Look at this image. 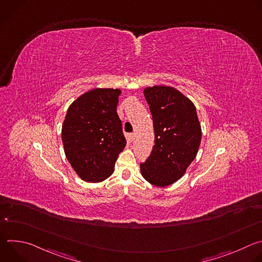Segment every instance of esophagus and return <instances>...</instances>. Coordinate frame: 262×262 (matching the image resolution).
Here are the masks:
<instances>
[{
    "label": "esophagus",
    "instance_id": "esophagus-1",
    "mask_svg": "<svg viewBox=\"0 0 262 262\" xmlns=\"http://www.w3.org/2000/svg\"><path fill=\"white\" fill-rule=\"evenodd\" d=\"M135 137H136V133H132V134H129V135H128V138L130 139V141L135 140Z\"/></svg>",
    "mask_w": 262,
    "mask_h": 262
}]
</instances>
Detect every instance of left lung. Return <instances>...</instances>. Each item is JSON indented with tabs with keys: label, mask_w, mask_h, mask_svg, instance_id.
Returning a JSON list of instances; mask_svg holds the SVG:
<instances>
[{
	"label": "left lung",
	"mask_w": 262,
	"mask_h": 262,
	"mask_svg": "<svg viewBox=\"0 0 262 262\" xmlns=\"http://www.w3.org/2000/svg\"><path fill=\"white\" fill-rule=\"evenodd\" d=\"M155 127V146L140 164L143 177L154 185L167 186L182 177L195 160L201 126L194 103L178 90L154 86L144 90Z\"/></svg>",
	"instance_id": "left-lung-1"
}]
</instances>
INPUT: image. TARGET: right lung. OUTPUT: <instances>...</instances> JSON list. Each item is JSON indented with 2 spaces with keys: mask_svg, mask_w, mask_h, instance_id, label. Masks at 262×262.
Returning a JSON list of instances; mask_svg holds the SVG:
<instances>
[{
  "mask_svg": "<svg viewBox=\"0 0 262 262\" xmlns=\"http://www.w3.org/2000/svg\"><path fill=\"white\" fill-rule=\"evenodd\" d=\"M119 89H93L67 110L62 125L65 156L77 174L99 182L114 172L126 140L117 114Z\"/></svg>",
  "mask_w": 262,
  "mask_h": 262,
  "instance_id": "obj_1",
  "label": "right lung"
}]
</instances>
